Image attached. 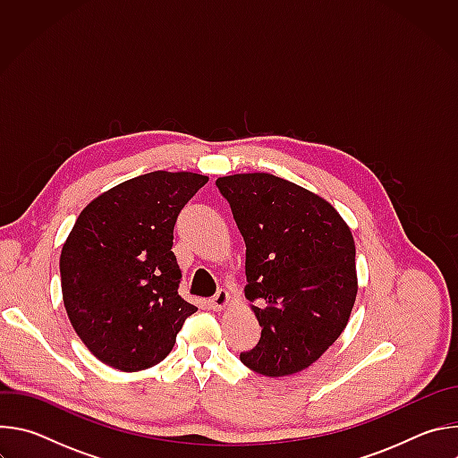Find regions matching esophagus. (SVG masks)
I'll use <instances>...</instances> for the list:
<instances>
[{
	"mask_svg": "<svg viewBox=\"0 0 458 458\" xmlns=\"http://www.w3.org/2000/svg\"><path fill=\"white\" fill-rule=\"evenodd\" d=\"M230 297H228V292L226 290H217V293L210 299V306L214 310H223L226 304H228Z\"/></svg>",
	"mask_w": 458,
	"mask_h": 458,
	"instance_id": "1",
	"label": "esophagus"
}]
</instances>
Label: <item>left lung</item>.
Instances as JSON below:
<instances>
[{
  "label": "left lung",
  "instance_id": "left-lung-1",
  "mask_svg": "<svg viewBox=\"0 0 458 458\" xmlns=\"http://www.w3.org/2000/svg\"><path fill=\"white\" fill-rule=\"evenodd\" d=\"M246 244V297L260 339L241 362L267 377L313 364L346 328L355 297V242L318 195L270 174L216 181Z\"/></svg>",
  "mask_w": 458,
  "mask_h": 458
}]
</instances>
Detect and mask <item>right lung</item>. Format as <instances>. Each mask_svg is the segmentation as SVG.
Instances as JSON below:
<instances>
[{"label": "right lung", "mask_w": 458, "mask_h": 458, "mask_svg": "<svg viewBox=\"0 0 458 458\" xmlns=\"http://www.w3.org/2000/svg\"><path fill=\"white\" fill-rule=\"evenodd\" d=\"M208 182L190 172H150L101 193L61 250L63 302L76 334L105 364L140 371L161 362L198 311L179 295L172 251L184 205Z\"/></svg>", "instance_id": "1"}]
</instances>
